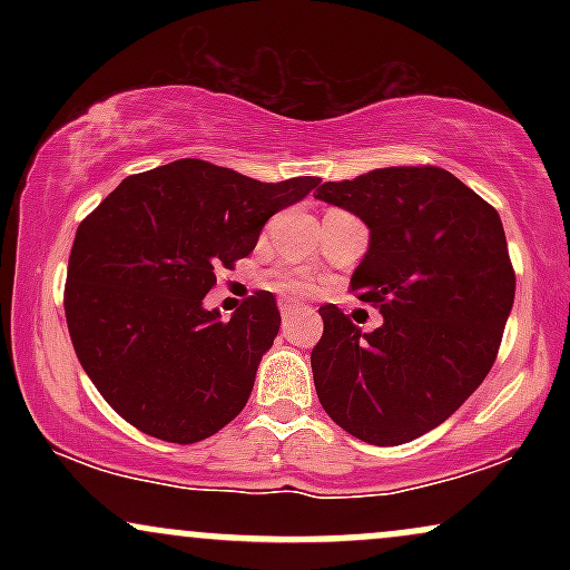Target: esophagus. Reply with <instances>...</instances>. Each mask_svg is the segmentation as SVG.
<instances>
[{"instance_id":"esophagus-1","label":"esophagus","mask_w":570,"mask_h":570,"mask_svg":"<svg viewBox=\"0 0 570 570\" xmlns=\"http://www.w3.org/2000/svg\"><path fill=\"white\" fill-rule=\"evenodd\" d=\"M278 311H281V316H284V318H292L294 313L299 311V305H297V303H292V299H281Z\"/></svg>"}]
</instances>
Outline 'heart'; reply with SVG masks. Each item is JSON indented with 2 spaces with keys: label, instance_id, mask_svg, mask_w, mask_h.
Segmentation results:
<instances>
[{
  "label": "heart",
  "instance_id": "obj_1",
  "mask_svg": "<svg viewBox=\"0 0 570 570\" xmlns=\"http://www.w3.org/2000/svg\"><path fill=\"white\" fill-rule=\"evenodd\" d=\"M273 286H276L278 292H286V294H303V292H311L313 281L303 271H284V273H276Z\"/></svg>",
  "mask_w": 570,
  "mask_h": 570
}]
</instances>
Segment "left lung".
I'll return each instance as SVG.
<instances>
[{"instance_id": "8db88e82", "label": "left lung", "mask_w": 570, "mask_h": 570, "mask_svg": "<svg viewBox=\"0 0 570 570\" xmlns=\"http://www.w3.org/2000/svg\"><path fill=\"white\" fill-rule=\"evenodd\" d=\"M316 198L370 227L351 292L383 313L375 332H362L337 305L318 307V402L362 442L417 440L480 389L499 353L514 303L499 212L436 166L324 181Z\"/></svg>"}]
</instances>
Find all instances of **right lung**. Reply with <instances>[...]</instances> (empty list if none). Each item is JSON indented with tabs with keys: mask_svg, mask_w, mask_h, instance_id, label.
Segmentation results:
<instances>
[{
	"mask_svg": "<svg viewBox=\"0 0 570 570\" xmlns=\"http://www.w3.org/2000/svg\"><path fill=\"white\" fill-rule=\"evenodd\" d=\"M316 185V176L265 185L185 158L122 179L80 222L63 289L71 345L130 426L193 444L246 407L278 335L276 297L254 292L230 322L203 297L219 267L254 252L273 214Z\"/></svg>",
	"mask_w": 570,
	"mask_h": 570,
	"instance_id": "1",
	"label": "right lung"
}]
</instances>
